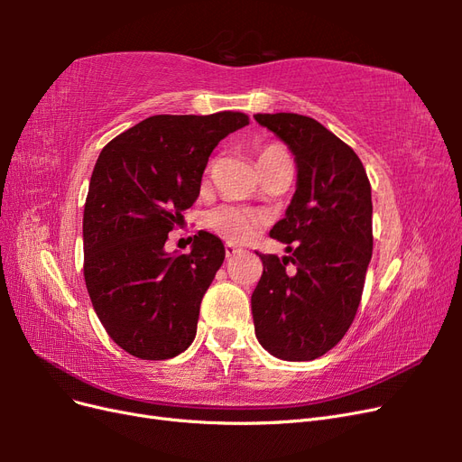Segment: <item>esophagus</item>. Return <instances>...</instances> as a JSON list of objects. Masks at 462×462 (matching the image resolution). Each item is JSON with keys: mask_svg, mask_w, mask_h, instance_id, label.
<instances>
[{"mask_svg": "<svg viewBox=\"0 0 462 462\" xmlns=\"http://www.w3.org/2000/svg\"><path fill=\"white\" fill-rule=\"evenodd\" d=\"M235 254H241V248L231 245V243H226V256H227V258H233Z\"/></svg>", "mask_w": 462, "mask_h": 462, "instance_id": "esophagus-1", "label": "esophagus"}]
</instances>
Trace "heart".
I'll list each match as a JSON object with an SVG mask.
<instances>
[{"label":"heart","instance_id":"1","mask_svg":"<svg viewBox=\"0 0 462 462\" xmlns=\"http://www.w3.org/2000/svg\"><path fill=\"white\" fill-rule=\"evenodd\" d=\"M283 160H289V153L283 146H279V144L262 146L258 150V156H256L260 173L270 170L272 165H275L277 162H283ZM206 223L209 229H212L216 235L223 236V239H227L231 243H245L248 239H253V236L258 233V229L262 226V217L248 208L219 206L208 214Z\"/></svg>","mask_w":462,"mask_h":462}]
</instances>
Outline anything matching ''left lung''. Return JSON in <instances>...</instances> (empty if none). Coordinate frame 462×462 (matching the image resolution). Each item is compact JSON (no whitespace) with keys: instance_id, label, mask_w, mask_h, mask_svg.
Instances as JSON below:
<instances>
[{"instance_id":"8db88e82","label":"left lung","mask_w":462,"mask_h":462,"mask_svg":"<svg viewBox=\"0 0 462 462\" xmlns=\"http://www.w3.org/2000/svg\"><path fill=\"white\" fill-rule=\"evenodd\" d=\"M254 119L297 165V190L270 231L291 256L260 254L263 272L250 299L256 339L275 358L314 360L343 339L358 310L374 241L370 180L355 150L316 119ZM289 261L298 265L292 276Z\"/></svg>"}]
</instances>
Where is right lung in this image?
<instances>
[{"mask_svg":"<svg viewBox=\"0 0 462 462\" xmlns=\"http://www.w3.org/2000/svg\"><path fill=\"white\" fill-rule=\"evenodd\" d=\"M246 125L239 111L153 116L97 156L82 217L85 282L109 337L136 358H173L194 341L226 248L200 231L189 254H170L167 233L197 202L209 153Z\"/></svg>","mask_w":462,"mask_h":462,"instance_id":"1","label":"right lung"}]
</instances>
